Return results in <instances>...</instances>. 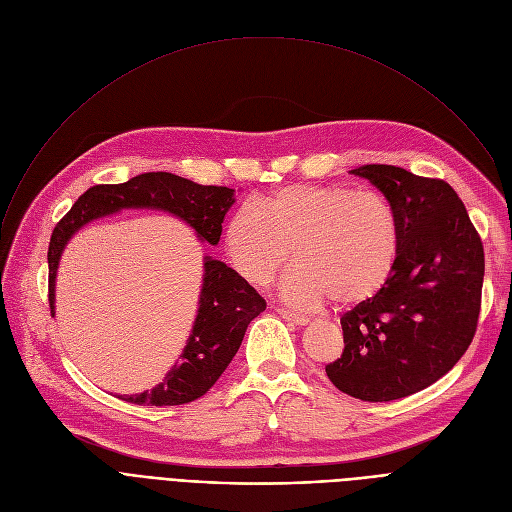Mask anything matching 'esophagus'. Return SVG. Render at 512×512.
Returning <instances> with one entry per match:
<instances>
[{"mask_svg": "<svg viewBox=\"0 0 512 512\" xmlns=\"http://www.w3.org/2000/svg\"><path fill=\"white\" fill-rule=\"evenodd\" d=\"M276 311L280 313V317H284L286 321H290V324L305 326L307 321H309L305 315H299V313H294V311H288V309H284V307H276Z\"/></svg>", "mask_w": 512, "mask_h": 512, "instance_id": "obj_1", "label": "esophagus"}]
</instances>
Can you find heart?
Segmentation results:
<instances>
[{
    "label": "heart",
    "instance_id": "obj_1",
    "mask_svg": "<svg viewBox=\"0 0 512 512\" xmlns=\"http://www.w3.org/2000/svg\"><path fill=\"white\" fill-rule=\"evenodd\" d=\"M236 272L253 286L270 284L290 261L284 290L297 305L336 307L371 301L390 282L400 255V218L373 188L292 184L242 203L224 226Z\"/></svg>",
    "mask_w": 512,
    "mask_h": 512
}]
</instances>
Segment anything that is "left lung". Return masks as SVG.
Wrapping results in <instances>:
<instances>
[{
  "label": "left lung",
  "mask_w": 512,
  "mask_h": 512,
  "mask_svg": "<svg viewBox=\"0 0 512 512\" xmlns=\"http://www.w3.org/2000/svg\"><path fill=\"white\" fill-rule=\"evenodd\" d=\"M351 172L396 207L400 255L378 297L340 317L344 348L326 373L348 396L388 402L432 386L465 355L477 332L486 259L448 182L386 164Z\"/></svg>",
  "instance_id": "obj_1"
}]
</instances>
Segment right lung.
Listing matches in <instances>:
<instances>
[{
	"mask_svg": "<svg viewBox=\"0 0 512 512\" xmlns=\"http://www.w3.org/2000/svg\"><path fill=\"white\" fill-rule=\"evenodd\" d=\"M232 195L228 186H203L170 172H147L122 184L91 186L51 232L47 251L51 315L60 255L68 238L83 224L126 207H155L178 215L197 230L201 240L218 245L224 218L234 203ZM261 311H265V299L245 278L218 259H205L199 313L180 365L151 392L122 400L147 407H176L201 398L220 380L245 338L247 326Z\"/></svg>",
	"mask_w": 512,
	"mask_h": 512,
	"instance_id": "right-lung-1",
	"label": "right lung"
}]
</instances>
